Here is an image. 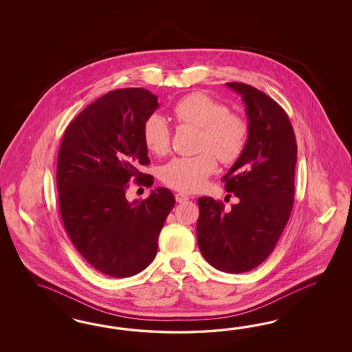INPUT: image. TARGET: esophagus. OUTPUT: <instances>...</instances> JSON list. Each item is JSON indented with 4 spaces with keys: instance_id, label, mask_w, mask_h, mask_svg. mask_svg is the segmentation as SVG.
<instances>
[{
    "instance_id": "34e87169",
    "label": "esophagus",
    "mask_w": 352,
    "mask_h": 352,
    "mask_svg": "<svg viewBox=\"0 0 352 352\" xmlns=\"http://www.w3.org/2000/svg\"><path fill=\"white\" fill-rule=\"evenodd\" d=\"M190 197L187 196V195H184V193H175V200H177V203H184V201H187Z\"/></svg>"
}]
</instances>
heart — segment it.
Here are the masks:
<instances>
[{
	"mask_svg": "<svg viewBox=\"0 0 352 352\" xmlns=\"http://www.w3.org/2000/svg\"><path fill=\"white\" fill-rule=\"evenodd\" d=\"M171 113L179 125L200 129L199 148L204 151L191 157H174L165 164L160 178L166 186L177 191H199L217 169V157L223 164H232L243 155L249 135L245 120L212 96L191 93L175 103ZM142 137L151 153L162 156L169 151L170 128L159 115L146 120Z\"/></svg>",
	"mask_w": 352,
	"mask_h": 352,
	"instance_id": "1",
	"label": "heart"
}]
</instances>
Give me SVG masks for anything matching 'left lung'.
I'll list each match as a JSON object with an SVG mask.
<instances>
[{"label": "left lung", "mask_w": 352, "mask_h": 352, "mask_svg": "<svg viewBox=\"0 0 352 352\" xmlns=\"http://www.w3.org/2000/svg\"><path fill=\"white\" fill-rule=\"evenodd\" d=\"M226 85L239 93L249 121L246 147L222 178L239 197L230 212L212 197L197 200V244L204 258L228 274L265 262L288 223L294 203L297 142L287 112L253 86Z\"/></svg>", "instance_id": "1"}]
</instances>
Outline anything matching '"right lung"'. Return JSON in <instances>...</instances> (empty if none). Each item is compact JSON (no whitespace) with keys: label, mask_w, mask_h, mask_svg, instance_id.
Masks as SVG:
<instances>
[{"label":"right lung","mask_w":352,"mask_h":352,"mask_svg":"<svg viewBox=\"0 0 352 352\" xmlns=\"http://www.w3.org/2000/svg\"><path fill=\"white\" fill-rule=\"evenodd\" d=\"M159 108L142 87L118 89L86 107L65 129L56 164L64 228L90 266L112 277L143 271L157 253L161 228L175 205L157 187L146 200H126L131 178L151 187L142 130Z\"/></svg>","instance_id":"1"}]
</instances>
